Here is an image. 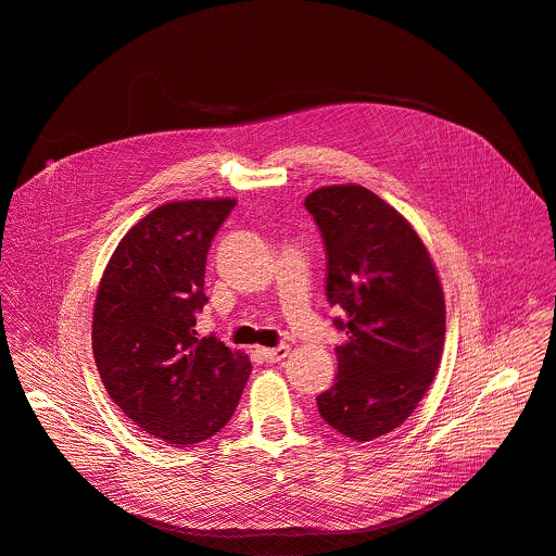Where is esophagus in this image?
I'll use <instances>...</instances> for the list:
<instances>
[{"mask_svg": "<svg viewBox=\"0 0 556 556\" xmlns=\"http://www.w3.org/2000/svg\"><path fill=\"white\" fill-rule=\"evenodd\" d=\"M261 355L263 359H267L269 364H276V362H282L287 355H289V346L287 344H280L276 349H261Z\"/></svg>", "mask_w": 556, "mask_h": 556, "instance_id": "1", "label": "esophagus"}]
</instances>
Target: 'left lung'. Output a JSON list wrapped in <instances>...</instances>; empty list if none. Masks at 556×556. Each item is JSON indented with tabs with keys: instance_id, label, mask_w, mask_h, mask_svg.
Here are the masks:
<instances>
[{
	"instance_id": "8db88e82",
	"label": "left lung",
	"mask_w": 556,
	"mask_h": 556,
	"mask_svg": "<svg viewBox=\"0 0 556 556\" xmlns=\"http://www.w3.org/2000/svg\"><path fill=\"white\" fill-rule=\"evenodd\" d=\"M326 248V298L346 332L319 416L368 442L401 427L429 390L445 344V295L407 218L355 184L304 199Z\"/></svg>"
}]
</instances>
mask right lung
I'll use <instances>...</instances> for the list:
<instances>
[{
	"label": "right lung",
	"mask_w": 556,
	"mask_h": 556,
	"mask_svg": "<svg viewBox=\"0 0 556 556\" xmlns=\"http://www.w3.org/2000/svg\"><path fill=\"white\" fill-rule=\"evenodd\" d=\"M237 199L170 201L123 237L93 302L91 349L106 394L168 447L224 427L252 364L214 336L197 338L210 243Z\"/></svg>",
	"instance_id": "add662e5"
}]
</instances>
